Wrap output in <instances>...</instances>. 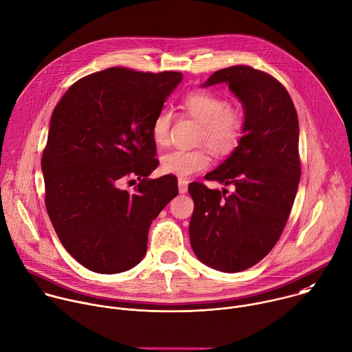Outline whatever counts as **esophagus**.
Listing matches in <instances>:
<instances>
[{
    "mask_svg": "<svg viewBox=\"0 0 352 352\" xmlns=\"http://www.w3.org/2000/svg\"><path fill=\"white\" fill-rule=\"evenodd\" d=\"M188 184H189V181H188L186 178H182V177L178 178V189H179V193L188 192Z\"/></svg>",
    "mask_w": 352,
    "mask_h": 352,
    "instance_id": "esophagus-1",
    "label": "esophagus"
}]
</instances>
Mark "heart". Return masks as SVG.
<instances>
[{
	"instance_id": "b5f03b06",
	"label": "heart",
	"mask_w": 352,
	"mask_h": 352,
	"mask_svg": "<svg viewBox=\"0 0 352 352\" xmlns=\"http://www.w3.org/2000/svg\"><path fill=\"white\" fill-rule=\"evenodd\" d=\"M182 111L200 123L196 142L207 145L215 155L228 156L235 151L243 137L246 117L242 107L223 96L197 89L186 94L179 103ZM173 114L162 110L152 123V138L159 146L171 141ZM211 163L206 146L195 149H173L162 156V170L178 177H189L204 171Z\"/></svg>"
}]
</instances>
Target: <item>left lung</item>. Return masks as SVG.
Here are the masks:
<instances>
[{
  "mask_svg": "<svg viewBox=\"0 0 352 352\" xmlns=\"http://www.w3.org/2000/svg\"><path fill=\"white\" fill-rule=\"evenodd\" d=\"M217 82H228L242 100L246 126L239 146L204 178L235 190L189 185L195 201L189 238L203 264L233 274L260 263L289 219L301 175L298 117L287 89L265 72L230 66L203 87Z\"/></svg>",
  "mask_w": 352,
  "mask_h": 352,
  "instance_id": "left-lung-1",
  "label": "left lung"
}]
</instances>
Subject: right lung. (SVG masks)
Wrapping results in <instances>:
<instances>
[{
    "instance_id": "right-lung-1",
    "label": "right lung",
    "mask_w": 352,
    "mask_h": 352,
    "mask_svg": "<svg viewBox=\"0 0 352 352\" xmlns=\"http://www.w3.org/2000/svg\"><path fill=\"white\" fill-rule=\"evenodd\" d=\"M181 80L179 72L109 67L70 85L52 111L45 207L63 248L89 271L135 267L152 221L178 193L174 177H146L159 166L152 123ZM131 176L140 179L135 192L122 190Z\"/></svg>"
}]
</instances>
